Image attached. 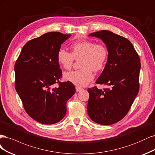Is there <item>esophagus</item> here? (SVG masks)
<instances>
[{"instance_id": "obj_1", "label": "esophagus", "mask_w": 155, "mask_h": 155, "mask_svg": "<svg viewBox=\"0 0 155 155\" xmlns=\"http://www.w3.org/2000/svg\"><path fill=\"white\" fill-rule=\"evenodd\" d=\"M75 89H76V91H77V92L81 91H82V89H83L82 87H79V86H76Z\"/></svg>"}]
</instances>
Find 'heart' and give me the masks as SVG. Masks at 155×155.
<instances>
[{"instance_id":"1","label":"heart","mask_w":155,"mask_h":155,"mask_svg":"<svg viewBox=\"0 0 155 155\" xmlns=\"http://www.w3.org/2000/svg\"><path fill=\"white\" fill-rule=\"evenodd\" d=\"M71 53L60 49L57 60L60 66L65 69H70L74 60L81 58L79 70L66 72L64 78L79 86H85L94 78V71L101 70L105 66L108 58L107 48L102 44L91 41H79L70 46Z\"/></svg>"}]
</instances>
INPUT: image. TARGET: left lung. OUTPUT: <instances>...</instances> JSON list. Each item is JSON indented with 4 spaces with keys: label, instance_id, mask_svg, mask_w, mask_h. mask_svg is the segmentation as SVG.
I'll return each instance as SVG.
<instances>
[{
    "label": "left lung",
    "instance_id": "obj_1",
    "mask_svg": "<svg viewBox=\"0 0 155 155\" xmlns=\"http://www.w3.org/2000/svg\"><path fill=\"white\" fill-rule=\"evenodd\" d=\"M89 36L101 38L106 45L108 58L96 84L108 88H88L87 113L93 121L111 125L126 115L139 91L140 60L128 39L108 30Z\"/></svg>",
    "mask_w": 155,
    "mask_h": 155
}]
</instances>
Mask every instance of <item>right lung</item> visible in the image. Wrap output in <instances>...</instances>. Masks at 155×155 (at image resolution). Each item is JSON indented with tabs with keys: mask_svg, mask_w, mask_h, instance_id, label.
Returning a JSON list of instances; mask_svg holds the SVG:
<instances>
[{
	"mask_svg": "<svg viewBox=\"0 0 155 155\" xmlns=\"http://www.w3.org/2000/svg\"><path fill=\"white\" fill-rule=\"evenodd\" d=\"M71 35L49 32L24 45L15 64L16 91L25 111L43 124L60 122L66 103L75 93L71 82H61L62 70L57 60L61 44ZM59 87L52 88L54 83Z\"/></svg>",
	"mask_w": 155,
	"mask_h": 155,
	"instance_id": "right-lung-1",
	"label": "right lung"
}]
</instances>
